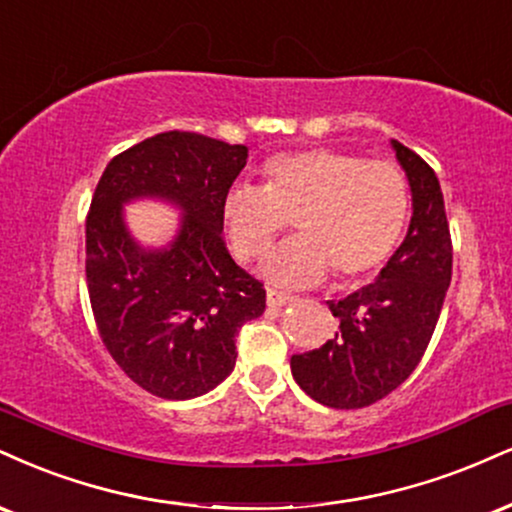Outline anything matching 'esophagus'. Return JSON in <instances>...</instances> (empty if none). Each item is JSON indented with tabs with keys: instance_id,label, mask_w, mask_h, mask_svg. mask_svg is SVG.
Segmentation results:
<instances>
[{
	"instance_id": "obj_1",
	"label": "esophagus",
	"mask_w": 512,
	"mask_h": 512,
	"mask_svg": "<svg viewBox=\"0 0 512 512\" xmlns=\"http://www.w3.org/2000/svg\"><path fill=\"white\" fill-rule=\"evenodd\" d=\"M293 295L288 293H281V291H274V288H267V307H272V310H279V307H286L293 303Z\"/></svg>"
}]
</instances>
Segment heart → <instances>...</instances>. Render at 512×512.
<instances>
[{"label": "heart", "instance_id": "b5f03b06", "mask_svg": "<svg viewBox=\"0 0 512 512\" xmlns=\"http://www.w3.org/2000/svg\"><path fill=\"white\" fill-rule=\"evenodd\" d=\"M262 176V188L236 183L226 190L221 221L233 255L255 260L293 219L300 233L264 257V281L307 288L334 269L350 283L384 267L398 248L410 190L396 166L315 147L272 157Z\"/></svg>", "mask_w": 512, "mask_h": 512}]
</instances>
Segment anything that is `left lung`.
<instances>
[{
  "instance_id": "left-lung-1",
  "label": "left lung",
  "mask_w": 512,
  "mask_h": 512,
  "mask_svg": "<svg viewBox=\"0 0 512 512\" xmlns=\"http://www.w3.org/2000/svg\"><path fill=\"white\" fill-rule=\"evenodd\" d=\"M391 147L412 195L405 240L374 283L326 303L336 334L322 348L291 357L293 379L326 408H367L398 389L422 360L451 286L453 250L439 178L398 140Z\"/></svg>"
}]
</instances>
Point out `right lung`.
<instances>
[{
	"label": "right lung",
	"instance_id": "right-lung-1",
	"mask_svg": "<svg viewBox=\"0 0 512 512\" xmlns=\"http://www.w3.org/2000/svg\"><path fill=\"white\" fill-rule=\"evenodd\" d=\"M248 147L200 133L152 135L107 164L85 221V279L116 365L152 396L188 400L236 367V334L264 312V288L233 262L221 200ZM140 199L182 219L164 246H143L122 207Z\"/></svg>",
	"mask_w": 512,
	"mask_h": 512
}]
</instances>
